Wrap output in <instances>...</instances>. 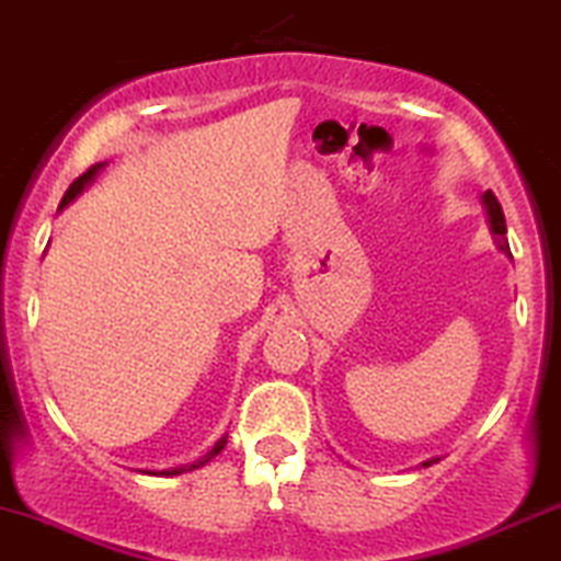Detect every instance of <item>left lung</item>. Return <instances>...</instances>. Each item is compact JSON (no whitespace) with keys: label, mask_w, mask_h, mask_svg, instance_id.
<instances>
[{"label":"left lung","mask_w":561,"mask_h":561,"mask_svg":"<svg viewBox=\"0 0 561 561\" xmlns=\"http://www.w3.org/2000/svg\"><path fill=\"white\" fill-rule=\"evenodd\" d=\"M482 205H484V213H488V224H490L492 237H495L497 250H501L503 255L511 257V250H508V242H506V218H503V210H501V205H497V199H495V194H492V191H484ZM431 463H436V458L426 460L423 466H431Z\"/></svg>","instance_id":"1"}]
</instances>
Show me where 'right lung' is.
<instances>
[{
    "label": "right lung",
    "instance_id": "right-lung-1",
    "mask_svg": "<svg viewBox=\"0 0 561 561\" xmlns=\"http://www.w3.org/2000/svg\"><path fill=\"white\" fill-rule=\"evenodd\" d=\"M103 168H106V162H98V164H92V168H90L88 172H84V175H79V178H77V181H73V183H71V186H69V191H66V196H64V202H60V207H58V210H64V207H69V205H71V202H73V199H77V196H79V194H82V191H84V188H88L92 181H95V175H98V172H101ZM224 447H226V436H220V439H218V442H215V447H213V450H210V453H207V455H205V458H199V460H196V463H191V466H178V469H164V471H153V477H175V473H183V471H194V469H199V466H205V463H207V460H213V458H215V455H218L220 450H224ZM146 473H151V471H146Z\"/></svg>",
    "mask_w": 561,
    "mask_h": 561
}]
</instances>
